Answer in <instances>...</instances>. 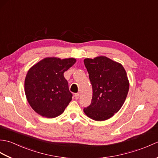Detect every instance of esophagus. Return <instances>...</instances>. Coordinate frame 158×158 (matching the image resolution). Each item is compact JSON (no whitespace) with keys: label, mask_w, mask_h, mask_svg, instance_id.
<instances>
[{"label":"esophagus","mask_w":158,"mask_h":158,"mask_svg":"<svg viewBox=\"0 0 158 158\" xmlns=\"http://www.w3.org/2000/svg\"><path fill=\"white\" fill-rule=\"evenodd\" d=\"M75 99H78L79 98V94H78V93H77V94H75Z\"/></svg>","instance_id":"obj_1"}]
</instances>
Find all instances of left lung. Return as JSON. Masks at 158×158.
<instances>
[{
    "label": "left lung",
    "instance_id": "obj_1",
    "mask_svg": "<svg viewBox=\"0 0 158 158\" xmlns=\"http://www.w3.org/2000/svg\"><path fill=\"white\" fill-rule=\"evenodd\" d=\"M84 64L89 73L93 89L91 105L83 109L94 120L105 121L122 108L129 90V81L121 64L106 56L85 58Z\"/></svg>",
    "mask_w": 158,
    "mask_h": 158
}]
</instances>
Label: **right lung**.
<instances>
[{
	"mask_svg": "<svg viewBox=\"0 0 158 158\" xmlns=\"http://www.w3.org/2000/svg\"><path fill=\"white\" fill-rule=\"evenodd\" d=\"M76 62L75 58H45L32 66L24 82L29 105L39 115L54 118L64 111L72 100L64 73Z\"/></svg>",
	"mask_w": 158,
	"mask_h": 158,
	"instance_id": "obj_1",
	"label": "right lung"
}]
</instances>
